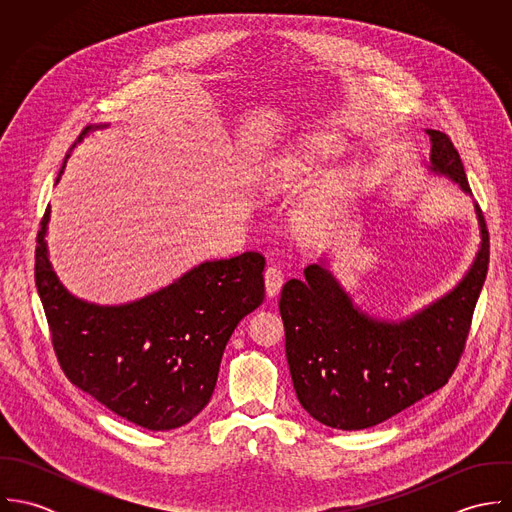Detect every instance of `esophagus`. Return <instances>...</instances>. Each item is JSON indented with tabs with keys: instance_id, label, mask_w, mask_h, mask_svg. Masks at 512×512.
<instances>
[{
	"instance_id": "obj_1",
	"label": "esophagus",
	"mask_w": 512,
	"mask_h": 512,
	"mask_svg": "<svg viewBox=\"0 0 512 512\" xmlns=\"http://www.w3.org/2000/svg\"><path fill=\"white\" fill-rule=\"evenodd\" d=\"M264 282H266V293H268V295H272V297L278 295L280 290H282V286H284V274H282V270L276 268V266L268 268L266 274H264Z\"/></svg>"
}]
</instances>
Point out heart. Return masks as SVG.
Returning a JSON list of instances; mask_svg holds the SVG:
<instances>
[{"label":"heart","instance_id":"1","mask_svg":"<svg viewBox=\"0 0 512 512\" xmlns=\"http://www.w3.org/2000/svg\"><path fill=\"white\" fill-rule=\"evenodd\" d=\"M341 151V144L335 138L319 136L303 146L282 153L266 171L268 189L274 193L292 191L295 187L313 183L321 173L327 161H331ZM325 222V213H315L311 217V226H321Z\"/></svg>","mask_w":512,"mask_h":512}]
</instances>
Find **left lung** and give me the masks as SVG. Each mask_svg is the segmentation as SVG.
<instances>
[{
	"mask_svg": "<svg viewBox=\"0 0 512 512\" xmlns=\"http://www.w3.org/2000/svg\"><path fill=\"white\" fill-rule=\"evenodd\" d=\"M430 136V171L471 193L457 149L439 130ZM479 250L451 292L400 321L363 311L327 268V258L290 280L280 297L286 357L299 404L337 430L372 428L439 390L465 347L475 303L487 278L489 234L481 211Z\"/></svg>",
	"mask_w": 512,
	"mask_h": 512,
	"instance_id": "left-lung-1",
	"label": "left lung"
}]
</instances>
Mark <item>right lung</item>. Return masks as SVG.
<instances>
[{"mask_svg": "<svg viewBox=\"0 0 512 512\" xmlns=\"http://www.w3.org/2000/svg\"><path fill=\"white\" fill-rule=\"evenodd\" d=\"M102 128L88 126L76 144ZM49 220L51 207L37 234L35 284L69 380L151 432L191 422L213 396L232 331L264 301V256L207 260L146 297L100 305L61 284L45 240Z\"/></svg>", "mask_w": 512, "mask_h": 512, "instance_id": "1", "label": "right lung"}]
</instances>
